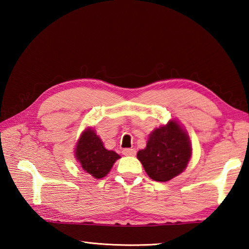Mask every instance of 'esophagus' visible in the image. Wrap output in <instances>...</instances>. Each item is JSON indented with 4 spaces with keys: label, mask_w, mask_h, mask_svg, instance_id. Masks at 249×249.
<instances>
[{
    "label": "esophagus",
    "mask_w": 249,
    "mask_h": 249,
    "mask_svg": "<svg viewBox=\"0 0 249 249\" xmlns=\"http://www.w3.org/2000/svg\"><path fill=\"white\" fill-rule=\"evenodd\" d=\"M123 155L125 156H135L136 155V150L133 148H125L123 149Z\"/></svg>",
    "instance_id": "obj_1"
}]
</instances>
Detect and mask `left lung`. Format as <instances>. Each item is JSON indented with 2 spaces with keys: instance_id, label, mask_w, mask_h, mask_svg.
I'll return each mask as SVG.
<instances>
[{
  "instance_id": "1",
  "label": "left lung",
  "mask_w": 249,
  "mask_h": 249,
  "mask_svg": "<svg viewBox=\"0 0 249 249\" xmlns=\"http://www.w3.org/2000/svg\"><path fill=\"white\" fill-rule=\"evenodd\" d=\"M191 151L187 132L172 120L149 135L146 148L138 151L137 158L151 179L166 182L185 169Z\"/></svg>"
}]
</instances>
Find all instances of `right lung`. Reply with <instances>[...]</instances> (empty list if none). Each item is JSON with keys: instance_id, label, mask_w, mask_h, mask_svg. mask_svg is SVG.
<instances>
[{"instance_id": "1", "label": "right lung", "mask_w": 249, "mask_h": 249, "mask_svg": "<svg viewBox=\"0 0 249 249\" xmlns=\"http://www.w3.org/2000/svg\"><path fill=\"white\" fill-rule=\"evenodd\" d=\"M74 151L82 169L95 179L107 176L116 160L121 158L115 151L105 148L101 138L90 127L81 134Z\"/></svg>"}]
</instances>
